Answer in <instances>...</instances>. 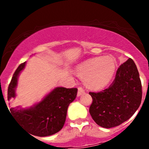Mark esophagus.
<instances>
[{
  "mask_svg": "<svg viewBox=\"0 0 149 149\" xmlns=\"http://www.w3.org/2000/svg\"><path fill=\"white\" fill-rule=\"evenodd\" d=\"M84 93H85V91H84L83 88H82L81 87H79V88H78V94H77L78 97H80V96H81L82 94H84Z\"/></svg>",
  "mask_w": 149,
  "mask_h": 149,
  "instance_id": "34e87169",
  "label": "esophagus"
}]
</instances>
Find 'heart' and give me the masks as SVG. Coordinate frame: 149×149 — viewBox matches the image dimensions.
Wrapping results in <instances>:
<instances>
[{
    "mask_svg": "<svg viewBox=\"0 0 149 149\" xmlns=\"http://www.w3.org/2000/svg\"><path fill=\"white\" fill-rule=\"evenodd\" d=\"M116 70L115 63L108 57H97L80 64L75 74L84 79V84L91 90H100L110 82Z\"/></svg>",
    "mask_w": 149,
    "mask_h": 149,
    "instance_id": "1",
    "label": "heart"
}]
</instances>
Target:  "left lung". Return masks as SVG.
<instances>
[{"instance_id":"1","label":"left lung","mask_w":149,"mask_h":149,"mask_svg":"<svg viewBox=\"0 0 149 149\" xmlns=\"http://www.w3.org/2000/svg\"><path fill=\"white\" fill-rule=\"evenodd\" d=\"M93 99L89 113L105 128L120 125L136 112L142 99V86L134 61L129 58L118 68L112 84L100 92H89Z\"/></svg>"}]
</instances>
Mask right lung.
Masks as SVG:
<instances>
[{
	"mask_svg": "<svg viewBox=\"0 0 149 149\" xmlns=\"http://www.w3.org/2000/svg\"><path fill=\"white\" fill-rule=\"evenodd\" d=\"M26 62L18 67L8 88V100L16 97L18 78ZM76 88L56 87L38 103L28 108L11 107L10 113L18 123L31 134L40 137L52 136L59 132L65 124L69 104L77 95Z\"/></svg>",
	"mask_w": 149,
	"mask_h": 149,
	"instance_id": "right-lung-1",
	"label": "right lung"
}]
</instances>
